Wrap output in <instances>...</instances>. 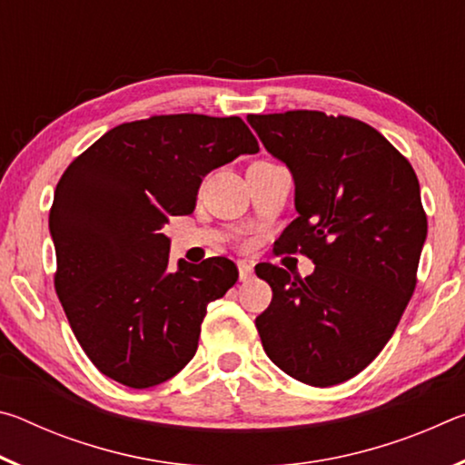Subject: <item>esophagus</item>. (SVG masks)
Masks as SVG:
<instances>
[{"label": "esophagus", "mask_w": 465, "mask_h": 465, "mask_svg": "<svg viewBox=\"0 0 465 465\" xmlns=\"http://www.w3.org/2000/svg\"><path fill=\"white\" fill-rule=\"evenodd\" d=\"M238 271H240V281H250L252 274H254V264L248 261H238Z\"/></svg>", "instance_id": "1"}]
</instances>
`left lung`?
Returning a JSON list of instances; mask_svg holds the SVG:
<instances>
[{
    "label": "left lung",
    "instance_id": "1",
    "mask_svg": "<svg viewBox=\"0 0 465 465\" xmlns=\"http://www.w3.org/2000/svg\"><path fill=\"white\" fill-rule=\"evenodd\" d=\"M248 123L295 183L281 250L316 264L305 279L256 266L272 289L256 318L264 352L308 385L342 383L380 355L414 293L427 240L419 178L380 131L349 116L289 110Z\"/></svg>",
    "mask_w": 465,
    "mask_h": 465
}]
</instances>
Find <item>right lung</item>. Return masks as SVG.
<instances>
[{"label":"right lung","mask_w":465,"mask_h":465,"mask_svg":"<svg viewBox=\"0 0 465 465\" xmlns=\"http://www.w3.org/2000/svg\"><path fill=\"white\" fill-rule=\"evenodd\" d=\"M258 141L240 116L124 123L69 163L49 215L54 289L77 342L110 380L168 381L194 357L207 305L238 281L227 258L170 269V215H191L203 178Z\"/></svg>","instance_id":"right-lung-1"}]
</instances>
